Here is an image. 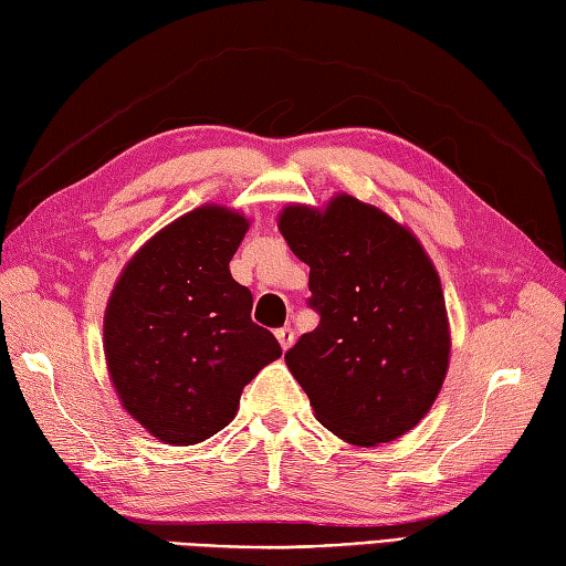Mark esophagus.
Instances as JSON below:
<instances>
[{
    "mask_svg": "<svg viewBox=\"0 0 566 566\" xmlns=\"http://www.w3.org/2000/svg\"><path fill=\"white\" fill-rule=\"evenodd\" d=\"M276 335V340H280V345H282V350H290V347L294 345V331L292 328H280L274 333Z\"/></svg>",
    "mask_w": 566,
    "mask_h": 566,
    "instance_id": "34e87169",
    "label": "esophagus"
}]
</instances>
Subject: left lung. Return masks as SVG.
Segmentation results:
<instances>
[{
    "label": "left lung",
    "instance_id": "left-lung-1",
    "mask_svg": "<svg viewBox=\"0 0 566 566\" xmlns=\"http://www.w3.org/2000/svg\"><path fill=\"white\" fill-rule=\"evenodd\" d=\"M276 226L306 262L316 331L284 355L316 420L375 448L413 430L450 367V321L436 264L411 228L350 195L286 203Z\"/></svg>",
    "mask_w": 566,
    "mask_h": 566
}]
</instances>
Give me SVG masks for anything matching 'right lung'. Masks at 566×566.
Instances as JSON below:
<instances>
[{
    "instance_id": "right-lung-1",
    "label": "right lung",
    "mask_w": 566,
    "mask_h": 566,
    "mask_svg": "<svg viewBox=\"0 0 566 566\" xmlns=\"http://www.w3.org/2000/svg\"><path fill=\"white\" fill-rule=\"evenodd\" d=\"M248 228L245 213L221 203L179 216L136 250L106 302L104 357L118 401L165 444L223 430L245 384L282 357L228 270Z\"/></svg>"
}]
</instances>
